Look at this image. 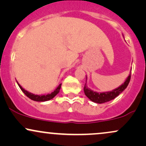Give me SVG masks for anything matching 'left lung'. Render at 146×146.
Here are the masks:
<instances>
[{
    "mask_svg": "<svg viewBox=\"0 0 146 146\" xmlns=\"http://www.w3.org/2000/svg\"><path fill=\"white\" fill-rule=\"evenodd\" d=\"M130 78H131V73H130L128 78L126 79L125 82L121 86L118 87L116 89L113 90V91L106 92V93H97V92L93 91L90 88H88L86 84H85L84 87V91L85 95H86L87 98L91 100L92 102L98 104L105 103V102L114 100L120 93H122L128 86V84L130 81Z\"/></svg>",
    "mask_w": 146,
    "mask_h": 146,
    "instance_id": "obj_1",
    "label": "left lung"
}]
</instances>
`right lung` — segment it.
Listing matches in <instances>:
<instances>
[{"mask_svg": "<svg viewBox=\"0 0 146 146\" xmlns=\"http://www.w3.org/2000/svg\"><path fill=\"white\" fill-rule=\"evenodd\" d=\"M18 84L20 88H21L22 91H23V93H24L28 97V98L31 99V100H33V101H36V102H45V101H48V100H51V99H53L58 93H59L60 88H61L62 84H60L59 86H58V88H57L53 92V93H51V94H47V95H38L32 94V93H29V92L27 91L26 90H25L24 88H22V86L18 83Z\"/></svg>", "mask_w": 146, "mask_h": 146, "instance_id": "obj_1", "label": "right lung"}]
</instances>
